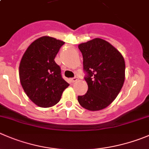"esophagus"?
<instances>
[{
  "label": "esophagus",
  "mask_w": 149,
  "mask_h": 149,
  "mask_svg": "<svg viewBox=\"0 0 149 149\" xmlns=\"http://www.w3.org/2000/svg\"><path fill=\"white\" fill-rule=\"evenodd\" d=\"M77 80H78V77H73V78L71 79V81H72V83H74V82L77 81Z\"/></svg>",
  "instance_id": "esophagus-1"
}]
</instances>
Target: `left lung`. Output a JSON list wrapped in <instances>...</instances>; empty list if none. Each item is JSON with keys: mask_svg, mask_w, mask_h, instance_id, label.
Masks as SVG:
<instances>
[{"mask_svg": "<svg viewBox=\"0 0 149 149\" xmlns=\"http://www.w3.org/2000/svg\"><path fill=\"white\" fill-rule=\"evenodd\" d=\"M87 93L78 102L90 111L102 110L117 97L125 80V61L121 52L107 41L96 38L80 44Z\"/></svg>", "mask_w": 149, "mask_h": 149, "instance_id": "left-lung-1", "label": "left lung"}]
</instances>
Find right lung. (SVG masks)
<instances>
[{"label":"right lung","instance_id":"add662e5","mask_svg":"<svg viewBox=\"0 0 149 149\" xmlns=\"http://www.w3.org/2000/svg\"><path fill=\"white\" fill-rule=\"evenodd\" d=\"M65 42L45 36L29 45L19 63L20 83L28 98L41 107H50L69 86L61 77L55 58Z\"/></svg>","mask_w":149,"mask_h":149}]
</instances>
